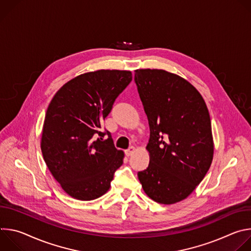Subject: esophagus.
I'll return each mask as SVG.
<instances>
[{"label": "esophagus", "mask_w": 251, "mask_h": 251, "mask_svg": "<svg viewBox=\"0 0 251 251\" xmlns=\"http://www.w3.org/2000/svg\"><path fill=\"white\" fill-rule=\"evenodd\" d=\"M135 147H133V146H131V147H129L126 151H125V154L127 155V156H131L134 152H135Z\"/></svg>", "instance_id": "obj_1"}]
</instances>
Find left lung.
Listing matches in <instances>:
<instances>
[{"instance_id":"8db88e82","label":"left lung","mask_w":251,"mask_h":251,"mask_svg":"<svg viewBox=\"0 0 251 251\" xmlns=\"http://www.w3.org/2000/svg\"><path fill=\"white\" fill-rule=\"evenodd\" d=\"M135 82L150 126V163L138 177L153 201L172 204L202 181L213 157L211 123L201 93L163 69H137Z\"/></svg>"}]
</instances>
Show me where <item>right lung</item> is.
Here are the masks:
<instances>
[{
	"label": "right lung",
	"mask_w": 251,
	"mask_h": 251,
	"mask_svg": "<svg viewBox=\"0 0 251 251\" xmlns=\"http://www.w3.org/2000/svg\"><path fill=\"white\" fill-rule=\"evenodd\" d=\"M131 80L128 70L91 71L66 82L51 99L41 149L50 172L71 198H100L123 164L124 152L114 147L110 133L100 128ZM105 133L109 138L103 140Z\"/></svg>",
	"instance_id": "obj_1"
}]
</instances>
